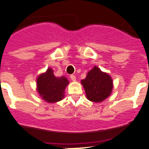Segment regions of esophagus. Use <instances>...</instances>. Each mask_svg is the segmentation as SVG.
Returning <instances> with one entry per match:
<instances>
[{"label":"esophagus","instance_id":"1","mask_svg":"<svg viewBox=\"0 0 149 149\" xmlns=\"http://www.w3.org/2000/svg\"><path fill=\"white\" fill-rule=\"evenodd\" d=\"M70 78L71 80H72V81H76V77L74 74H72V75H70Z\"/></svg>","mask_w":149,"mask_h":149}]
</instances>
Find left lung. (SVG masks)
Wrapping results in <instances>:
<instances>
[{"label":"left lung","mask_w":149,"mask_h":149,"mask_svg":"<svg viewBox=\"0 0 149 149\" xmlns=\"http://www.w3.org/2000/svg\"><path fill=\"white\" fill-rule=\"evenodd\" d=\"M86 92V98L93 102H101L112 93L113 80L107 73L101 72L98 67L94 66L81 81Z\"/></svg>","instance_id":"left-lung-1"}]
</instances>
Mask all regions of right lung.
Wrapping results in <instances>:
<instances>
[{
	"instance_id": "1",
	"label": "right lung",
	"mask_w": 149,
	"mask_h": 149,
	"mask_svg": "<svg viewBox=\"0 0 149 149\" xmlns=\"http://www.w3.org/2000/svg\"><path fill=\"white\" fill-rule=\"evenodd\" d=\"M68 81L64 76L56 77L54 75L52 68H48L45 73L37 77V91L40 97L48 103L60 101L64 98L65 89Z\"/></svg>"
}]
</instances>
